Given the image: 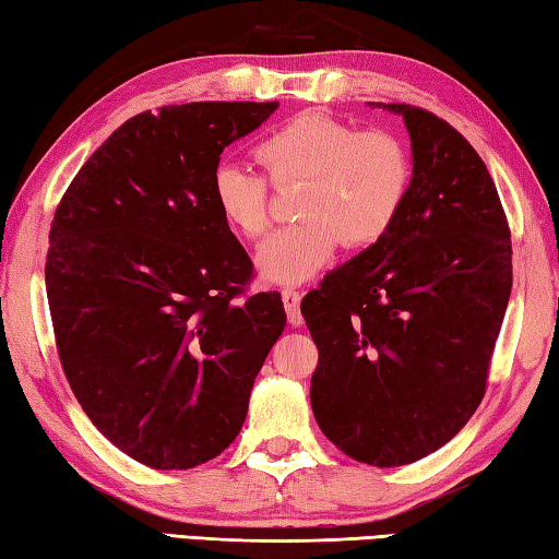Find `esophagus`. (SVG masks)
I'll return each instance as SVG.
<instances>
[{
	"mask_svg": "<svg viewBox=\"0 0 559 559\" xmlns=\"http://www.w3.org/2000/svg\"><path fill=\"white\" fill-rule=\"evenodd\" d=\"M283 296V306H286V313H288V323L290 325H300L302 323V316H300V290L296 288H283L281 290Z\"/></svg>",
	"mask_w": 559,
	"mask_h": 559,
	"instance_id": "34e87169",
	"label": "esophagus"
}]
</instances>
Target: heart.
I'll return each instance as SVG.
<instances>
[{"instance_id":"b5f03b06","label":"heart","mask_w":559,"mask_h":559,"mask_svg":"<svg viewBox=\"0 0 559 559\" xmlns=\"http://www.w3.org/2000/svg\"><path fill=\"white\" fill-rule=\"evenodd\" d=\"M273 187L300 185V224L261 246L257 269L266 281L302 283L335 257L337 246L367 249L394 229L414 182L409 147L390 130H359L325 112H302L257 145ZM271 185L241 165L212 173V202L224 224L246 241L271 226Z\"/></svg>"}]
</instances>
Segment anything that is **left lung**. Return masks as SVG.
Returning <instances> with one entry per match:
<instances>
[{
  "instance_id": "8db88e82",
  "label": "left lung",
  "mask_w": 559,
  "mask_h": 559,
  "mask_svg": "<svg viewBox=\"0 0 559 559\" xmlns=\"http://www.w3.org/2000/svg\"><path fill=\"white\" fill-rule=\"evenodd\" d=\"M414 182L394 229L300 302L318 345L320 431L367 466H406L466 427L513 288L493 177L447 120L406 103Z\"/></svg>"
}]
</instances>
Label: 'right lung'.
Segmentation results:
<instances>
[{"label": "right lung", "instance_id": "right-lung-1", "mask_svg": "<svg viewBox=\"0 0 559 559\" xmlns=\"http://www.w3.org/2000/svg\"><path fill=\"white\" fill-rule=\"evenodd\" d=\"M276 108L140 112L56 206L46 296L63 374L93 427L150 468H194L239 437L286 328L281 293L246 296L253 263L212 202L224 147Z\"/></svg>", "mask_w": 559, "mask_h": 559}]
</instances>
